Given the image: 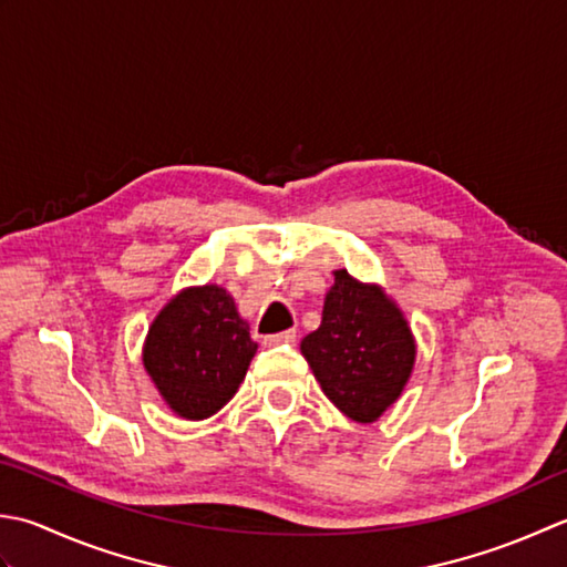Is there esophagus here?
I'll list each match as a JSON object with an SVG mask.
<instances>
[{"label":"esophagus","mask_w":567,"mask_h":567,"mask_svg":"<svg viewBox=\"0 0 567 567\" xmlns=\"http://www.w3.org/2000/svg\"><path fill=\"white\" fill-rule=\"evenodd\" d=\"M293 342H296V330H284L264 338V344H269V348H274V344H293Z\"/></svg>","instance_id":"obj_1"}]
</instances>
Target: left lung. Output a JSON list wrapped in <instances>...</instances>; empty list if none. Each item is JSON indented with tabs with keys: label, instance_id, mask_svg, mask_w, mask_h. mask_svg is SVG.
Masks as SVG:
<instances>
[{
	"label": "left lung",
	"instance_id": "1",
	"mask_svg": "<svg viewBox=\"0 0 567 567\" xmlns=\"http://www.w3.org/2000/svg\"><path fill=\"white\" fill-rule=\"evenodd\" d=\"M300 352L334 406L357 423H374L406 386L415 340L394 300L340 269L320 328L306 334Z\"/></svg>",
	"mask_w": 567,
	"mask_h": 567
}]
</instances>
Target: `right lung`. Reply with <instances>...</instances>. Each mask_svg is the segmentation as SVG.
Wrapping results in <instances>:
<instances>
[{
	"label": "right lung",
	"instance_id": "add662e5",
	"mask_svg": "<svg viewBox=\"0 0 567 567\" xmlns=\"http://www.w3.org/2000/svg\"><path fill=\"white\" fill-rule=\"evenodd\" d=\"M257 354L235 298L215 284L183 288L154 318L144 369L168 409L188 421L210 419L237 394Z\"/></svg>",
	"mask_w": 567,
	"mask_h": 567
}]
</instances>
